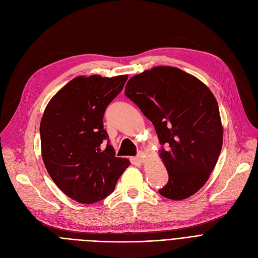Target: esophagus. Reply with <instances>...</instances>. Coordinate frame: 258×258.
Segmentation results:
<instances>
[{"instance_id": "esophagus-1", "label": "esophagus", "mask_w": 258, "mask_h": 258, "mask_svg": "<svg viewBox=\"0 0 258 258\" xmlns=\"http://www.w3.org/2000/svg\"><path fill=\"white\" fill-rule=\"evenodd\" d=\"M139 162H144V160H145V155H144V153H142V152H140L138 155H137V158H136Z\"/></svg>"}]
</instances>
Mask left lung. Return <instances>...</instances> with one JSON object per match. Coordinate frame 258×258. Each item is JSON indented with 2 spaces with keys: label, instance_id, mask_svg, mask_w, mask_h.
<instances>
[{
  "label": "left lung",
  "instance_id": "left-lung-1",
  "mask_svg": "<svg viewBox=\"0 0 258 258\" xmlns=\"http://www.w3.org/2000/svg\"><path fill=\"white\" fill-rule=\"evenodd\" d=\"M125 96L156 128L168 183L159 194L173 201L194 196L208 181L223 146L219 104L209 88L179 68L158 66L133 76Z\"/></svg>",
  "mask_w": 258,
  "mask_h": 258
}]
</instances>
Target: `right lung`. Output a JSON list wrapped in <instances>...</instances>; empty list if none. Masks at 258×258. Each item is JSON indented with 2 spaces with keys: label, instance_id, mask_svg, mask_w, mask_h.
<instances>
[{
  "label": "right lung",
  "instance_id": "obj_1",
  "mask_svg": "<svg viewBox=\"0 0 258 258\" xmlns=\"http://www.w3.org/2000/svg\"><path fill=\"white\" fill-rule=\"evenodd\" d=\"M128 75L77 76L48 102L40 121L42 158L60 190L81 204L111 195L130 166L116 158L103 130L106 106L123 89Z\"/></svg>",
  "mask_w": 258,
  "mask_h": 258
}]
</instances>
